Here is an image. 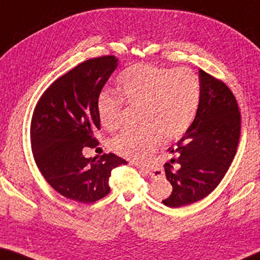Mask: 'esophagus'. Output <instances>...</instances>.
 Returning a JSON list of instances; mask_svg holds the SVG:
<instances>
[{
    "label": "esophagus",
    "mask_w": 260,
    "mask_h": 260,
    "mask_svg": "<svg viewBox=\"0 0 260 260\" xmlns=\"http://www.w3.org/2000/svg\"><path fill=\"white\" fill-rule=\"evenodd\" d=\"M136 166H138L139 169L142 170L144 173H148L149 175H151V177H153V178H157V177H159V175H161V173H162V172H158V173H155V171H152L151 169H149V167H147V166H142V165H138V164H136Z\"/></svg>",
    "instance_id": "obj_1"
}]
</instances>
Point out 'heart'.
Returning a JSON list of instances; mask_svg holds the SVG:
<instances>
[{
	"mask_svg": "<svg viewBox=\"0 0 260 260\" xmlns=\"http://www.w3.org/2000/svg\"><path fill=\"white\" fill-rule=\"evenodd\" d=\"M119 98L103 90L98 99V114L107 129L120 125L124 102L140 109L142 126L122 131L110 140V147L122 157L142 160L165 141L183 135L195 119L201 101V83L190 69H170L134 64L118 77Z\"/></svg>",
	"mask_w": 260,
	"mask_h": 260,
	"instance_id": "b5f03b06",
	"label": "heart"
}]
</instances>
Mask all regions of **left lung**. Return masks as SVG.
Instances as JSON below:
<instances>
[{
  "label": "left lung",
  "instance_id": "left-lung-1",
  "mask_svg": "<svg viewBox=\"0 0 260 260\" xmlns=\"http://www.w3.org/2000/svg\"><path fill=\"white\" fill-rule=\"evenodd\" d=\"M201 101L196 117L181 140L167 149L166 178L172 193L162 201L170 208L204 199L225 177L241 134V112L225 82L200 70Z\"/></svg>",
  "mask_w": 260,
  "mask_h": 260
}]
</instances>
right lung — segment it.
Here are the masks:
<instances>
[{
  "mask_svg": "<svg viewBox=\"0 0 260 260\" xmlns=\"http://www.w3.org/2000/svg\"><path fill=\"white\" fill-rule=\"evenodd\" d=\"M114 56L82 61L47 88L35 105L30 143L38 169L47 182L67 199L94 203L110 192L113 169L126 160L104 153L99 160L86 158L83 148H95L101 128L98 99L116 70Z\"/></svg>",
  "mask_w": 260,
  "mask_h": 260,
  "instance_id": "add662e5",
  "label": "right lung"
}]
</instances>
